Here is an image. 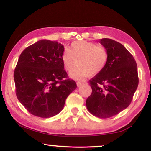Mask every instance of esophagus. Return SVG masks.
<instances>
[{"mask_svg":"<svg viewBox=\"0 0 151 151\" xmlns=\"http://www.w3.org/2000/svg\"><path fill=\"white\" fill-rule=\"evenodd\" d=\"M77 86H78V87H80V86H81L82 84H84V82H80V81H78L77 82Z\"/></svg>","mask_w":151,"mask_h":151,"instance_id":"esophagus-1","label":"esophagus"}]
</instances>
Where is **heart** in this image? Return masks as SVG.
Wrapping results in <instances>:
<instances>
[{"instance_id": "1", "label": "heart", "mask_w": 151, "mask_h": 151, "mask_svg": "<svg viewBox=\"0 0 151 151\" xmlns=\"http://www.w3.org/2000/svg\"><path fill=\"white\" fill-rule=\"evenodd\" d=\"M108 58V51L104 46L86 40L72 42L70 50L65 49L62 55L67 71H71L78 65L70 73L76 79L98 75L106 67Z\"/></svg>"}]
</instances>
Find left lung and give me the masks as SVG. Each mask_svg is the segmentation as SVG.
<instances>
[{
  "label": "left lung",
  "instance_id": "8db88e82",
  "mask_svg": "<svg viewBox=\"0 0 151 151\" xmlns=\"http://www.w3.org/2000/svg\"><path fill=\"white\" fill-rule=\"evenodd\" d=\"M100 40L108 51V62L103 71L88 81L92 93L86 105L92 115L109 118L129 106L139 78L135 60L121 43L109 38Z\"/></svg>",
  "mask_w": 151,
  "mask_h": 151
}]
</instances>
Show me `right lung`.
<instances>
[{"instance_id": "right-lung-1", "label": "right lung", "mask_w": 151, "mask_h": 151, "mask_svg": "<svg viewBox=\"0 0 151 151\" xmlns=\"http://www.w3.org/2000/svg\"><path fill=\"white\" fill-rule=\"evenodd\" d=\"M64 49L60 43L41 40L27 47L18 58L14 73L16 94L35 116L49 118L58 114L77 88L64 69Z\"/></svg>"}]
</instances>
